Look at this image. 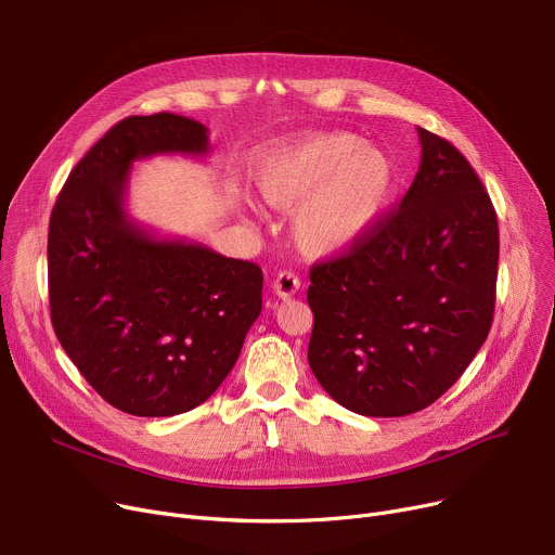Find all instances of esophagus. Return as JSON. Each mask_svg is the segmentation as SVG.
<instances>
[{"mask_svg":"<svg viewBox=\"0 0 555 555\" xmlns=\"http://www.w3.org/2000/svg\"><path fill=\"white\" fill-rule=\"evenodd\" d=\"M272 289L279 299H289L301 289V279L292 272H279L272 281Z\"/></svg>","mask_w":555,"mask_h":555,"instance_id":"1","label":"esophagus"}]
</instances>
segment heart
<instances>
[{"label":"heart","mask_w":555,"mask_h":555,"mask_svg":"<svg viewBox=\"0 0 555 555\" xmlns=\"http://www.w3.org/2000/svg\"><path fill=\"white\" fill-rule=\"evenodd\" d=\"M249 176L270 207L294 209V241L314 258L359 245L377 228L399 184L395 158L348 131L268 146L254 154Z\"/></svg>","instance_id":"heart-1"}]
</instances>
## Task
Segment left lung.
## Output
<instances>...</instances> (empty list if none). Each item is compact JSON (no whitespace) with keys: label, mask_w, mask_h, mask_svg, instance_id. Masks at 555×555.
I'll list each match as a JSON object with an SVG mask.
<instances>
[{"label":"left lung","mask_w":555,"mask_h":555,"mask_svg":"<svg viewBox=\"0 0 555 555\" xmlns=\"http://www.w3.org/2000/svg\"><path fill=\"white\" fill-rule=\"evenodd\" d=\"M417 133L422 163L399 209L310 272V367L332 399L365 417L426 409L462 377L493 323V203L449 140Z\"/></svg>","instance_id":"left-lung-1"}]
</instances>
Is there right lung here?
<instances>
[{
    "label": "right lung",
    "instance_id": "right-lung-1",
    "mask_svg": "<svg viewBox=\"0 0 555 555\" xmlns=\"http://www.w3.org/2000/svg\"><path fill=\"white\" fill-rule=\"evenodd\" d=\"M209 154V129L176 114L111 127L66 178L49 225L55 335L93 390L138 417L188 413L223 384L263 308V272L127 211L135 160Z\"/></svg>",
    "mask_w": 555,
    "mask_h": 555
}]
</instances>
